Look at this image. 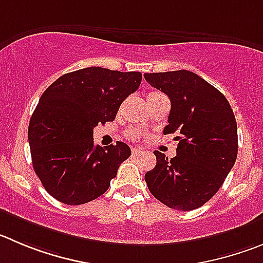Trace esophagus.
Listing matches in <instances>:
<instances>
[{
  "instance_id": "1",
  "label": "esophagus",
  "mask_w": 263,
  "mask_h": 263,
  "mask_svg": "<svg viewBox=\"0 0 263 263\" xmlns=\"http://www.w3.org/2000/svg\"><path fill=\"white\" fill-rule=\"evenodd\" d=\"M140 153H141L140 148H134V149H132V156H139Z\"/></svg>"
}]
</instances>
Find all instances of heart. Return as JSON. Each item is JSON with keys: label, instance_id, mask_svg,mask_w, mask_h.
Returning <instances> with one entry per match:
<instances>
[{"label": "heart", "instance_id": "b5f03b06", "mask_svg": "<svg viewBox=\"0 0 263 263\" xmlns=\"http://www.w3.org/2000/svg\"><path fill=\"white\" fill-rule=\"evenodd\" d=\"M157 93L158 92H152V93H149L148 96L157 95ZM127 135H128L129 139L137 140V139H140V136H141V131H139V129H128V131H127Z\"/></svg>", "mask_w": 263, "mask_h": 263}]
</instances>
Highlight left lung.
<instances>
[{"instance_id":"obj_1","label":"left lung","mask_w":263,"mask_h":263,"mask_svg":"<svg viewBox=\"0 0 263 263\" xmlns=\"http://www.w3.org/2000/svg\"><path fill=\"white\" fill-rule=\"evenodd\" d=\"M168 96L171 110L163 134H175L176 156L156 151L157 165L145 174L152 195L175 210L197 209L222 187L237 157V124L227 98L188 70L144 75Z\"/></svg>"}]
</instances>
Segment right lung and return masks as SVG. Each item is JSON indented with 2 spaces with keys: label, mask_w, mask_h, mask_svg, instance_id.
<instances>
[{
  "label": "right lung",
  "mask_w": 263,
  "mask_h": 263,
  "mask_svg": "<svg viewBox=\"0 0 263 263\" xmlns=\"http://www.w3.org/2000/svg\"><path fill=\"white\" fill-rule=\"evenodd\" d=\"M140 83L141 72L87 67L46 88L29 120L28 143L33 170L55 200L82 205L109 190L131 149L122 141L95 145L93 128L112 122Z\"/></svg>",
  "instance_id": "add662e5"
}]
</instances>
